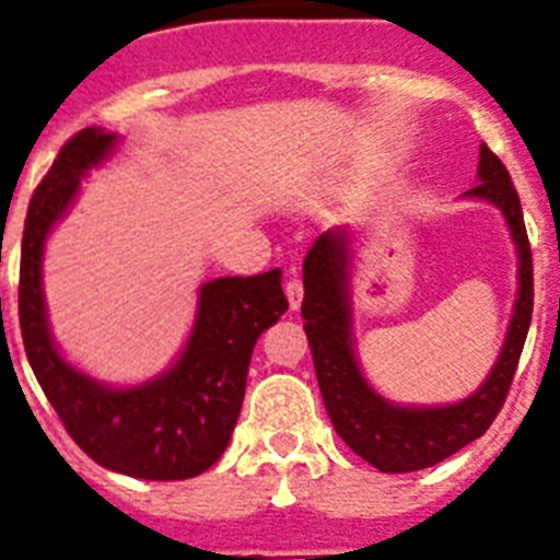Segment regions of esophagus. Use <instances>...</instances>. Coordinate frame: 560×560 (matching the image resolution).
I'll use <instances>...</instances> for the list:
<instances>
[{"label": "esophagus", "mask_w": 560, "mask_h": 560, "mask_svg": "<svg viewBox=\"0 0 560 560\" xmlns=\"http://www.w3.org/2000/svg\"><path fill=\"white\" fill-rule=\"evenodd\" d=\"M303 294H305L303 280H300V277H296V275H289V280H285V296H289L291 311L300 308V303H303Z\"/></svg>", "instance_id": "34e87169"}]
</instances>
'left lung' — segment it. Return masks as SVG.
Returning a JSON list of instances; mask_svg holds the SVG:
<instances>
[{
    "mask_svg": "<svg viewBox=\"0 0 560 560\" xmlns=\"http://www.w3.org/2000/svg\"><path fill=\"white\" fill-rule=\"evenodd\" d=\"M479 182L465 190L471 199L502 210L518 252V296L508 339L491 375L471 398L448 407H398L381 398L361 375L350 334V241L348 232H325L314 241L303 264V319L314 355L316 381L325 409L339 434L361 459L384 474H407L452 457L482 438L502 409L518 368L533 316V255L524 230L518 192L497 153L479 148Z\"/></svg>",
    "mask_w": 560,
    "mask_h": 560,
    "instance_id": "left-lung-1",
    "label": "left lung"
}]
</instances>
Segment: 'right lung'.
Wrapping results in <instances>:
<instances>
[{
    "label": "right lung",
    "instance_id": "obj_1",
    "mask_svg": "<svg viewBox=\"0 0 560 560\" xmlns=\"http://www.w3.org/2000/svg\"><path fill=\"white\" fill-rule=\"evenodd\" d=\"M117 133L83 128L58 151L24 219L19 325L44 395L78 446L108 471L137 479H190L224 454L241 415L257 336L289 308L283 271L219 277L201 285L185 353L140 387L114 389L63 361L47 328L42 255L49 230L75 199L89 167L101 165Z\"/></svg>",
    "mask_w": 560,
    "mask_h": 560
}]
</instances>
